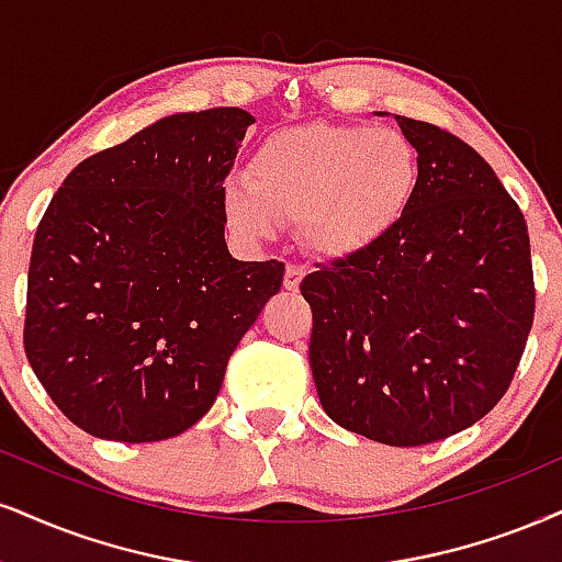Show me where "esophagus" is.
<instances>
[{
  "label": "esophagus",
  "instance_id": "esophagus-1",
  "mask_svg": "<svg viewBox=\"0 0 562 562\" xmlns=\"http://www.w3.org/2000/svg\"><path fill=\"white\" fill-rule=\"evenodd\" d=\"M304 273H307V268L300 266V262H289L286 273H283V286H286L289 292H296L304 279Z\"/></svg>",
  "mask_w": 562,
  "mask_h": 562
}]
</instances>
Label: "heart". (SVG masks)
Wrapping results in <instances>:
<instances>
[{
	"mask_svg": "<svg viewBox=\"0 0 562 562\" xmlns=\"http://www.w3.org/2000/svg\"><path fill=\"white\" fill-rule=\"evenodd\" d=\"M417 184L419 158L404 133L317 122L266 137L247 182L226 184L224 205L247 237L268 239L281 221H300L315 252L349 258L401 224Z\"/></svg>",
	"mask_w": 562,
	"mask_h": 562,
	"instance_id": "heart-1",
	"label": "heart"
}]
</instances>
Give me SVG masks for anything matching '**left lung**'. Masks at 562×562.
Here are the masks:
<instances>
[{"label": "left lung", "mask_w": 562, "mask_h": 562, "mask_svg": "<svg viewBox=\"0 0 562 562\" xmlns=\"http://www.w3.org/2000/svg\"><path fill=\"white\" fill-rule=\"evenodd\" d=\"M417 195L375 247L317 266L310 367L330 419L385 446H427L505 396L535 323L521 207L469 143L396 116Z\"/></svg>", "instance_id": "left-lung-1"}]
</instances>
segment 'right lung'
I'll return each mask as SVG.
<instances>
[{
    "label": "right lung",
    "instance_id": "obj_1",
    "mask_svg": "<svg viewBox=\"0 0 562 562\" xmlns=\"http://www.w3.org/2000/svg\"><path fill=\"white\" fill-rule=\"evenodd\" d=\"M245 109L164 116L69 171L27 268L23 344L59 412L120 442L175 438L216 401L283 262L226 249Z\"/></svg>",
    "mask_w": 562,
    "mask_h": 562
}]
</instances>
